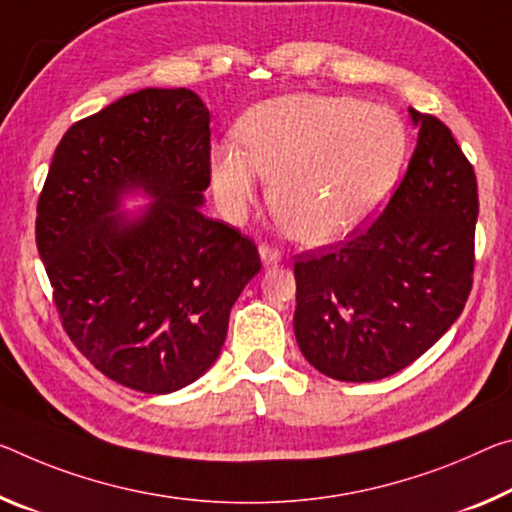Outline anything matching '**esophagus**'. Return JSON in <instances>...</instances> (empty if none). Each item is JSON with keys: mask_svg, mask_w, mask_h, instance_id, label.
<instances>
[{"mask_svg": "<svg viewBox=\"0 0 512 512\" xmlns=\"http://www.w3.org/2000/svg\"><path fill=\"white\" fill-rule=\"evenodd\" d=\"M259 257H262L264 264H278L282 259V253L275 246H271V243H262V246H259Z\"/></svg>", "mask_w": 512, "mask_h": 512, "instance_id": "1", "label": "esophagus"}]
</instances>
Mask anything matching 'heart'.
Listing matches in <instances>:
<instances>
[{"mask_svg": "<svg viewBox=\"0 0 512 512\" xmlns=\"http://www.w3.org/2000/svg\"><path fill=\"white\" fill-rule=\"evenodd\" d=\"M238 143L209 157L216 198L241 214L273 180V207L291 237L326 246L360 230L399 180L408 132L392 109L344 95H287L250 109Z\"/></svg>", "mask_w": 512, "mask_h": 512, "instance_id": "heart-1", "label": "heart"}]
</instances>
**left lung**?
<instances>
[{"label": "left lung", "mask_w": 512, "mask_h": 512, "mask_svg": "<svg viewBox=\"0 0 512 512\" xmlns=\"http://www.w3.org/2000/svg\"><path fill=\"white\" fill-rule=\"evenodd\" d=\"M410 118L417 145L383 214L294 264L296 342L314 369L346 383H371L415 362L472 291L474 166L440 118L415 109Z\"/></svg>", "instance_id": "8db88e82"}]
</instances>
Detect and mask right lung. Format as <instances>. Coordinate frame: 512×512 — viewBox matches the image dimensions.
<instances>
[{
	"mask_svg": "<svg viewBox=\"0 0 512 512\" xmlns=\"http://www.w3.org/2000/svg\"><path fill=\"white\" fill-rule=\"evenodd\" d=\"M209 136L196 93L143 88L63 134L38 198L36 246L63 330L136 392H177L212 367L234 300L262 269L253 241L200 212ZM136 188L151 205L117 215Z\"/></svg>",
	"mask_w": 512,
	"mask_h": 512,
	"instance_id": "add662e5",
	"label": "right lung"
}]
</instances>
